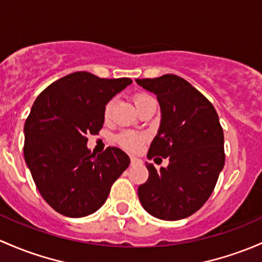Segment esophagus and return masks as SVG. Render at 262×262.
<instances>
[{
  "instance_id": "1",
  "label": "esophagus",
  "mask_w": 262,
  "mask_h": 262,
  "mask_svg": "<svg viewBox=\"0 0 262 262\" xmlns=\"http://www.w3.org/2000/svg\"><path fill=\"white\" fill-rule=\"evenodd\" d=\"M130 164H142V161L136 157H130Z\"/></svg>"
}]
</instances>
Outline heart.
<instances>
[{
    "instance_id": "1",
    "label": "heart",
    "mask_w": 262,
    "mask_h": 262,
    "mask_svg": "<svg viewBox=\"0 0 262 262\" xmlns=\"http://www.w3.org/2000/svg\"><path fill=\"white\" fill-rule=\"evenodd\" d=\"M153 96L149 94H145V93H139V94L134 95V103H136L137 108L142 106L143 104H145L147 101L152 100ZM113 106H114V101L110 100L106 103L105 108H104V117L105 119H108L112 114ZM117 142L120 147H123L124 149L129 150V152H138L142 147L143 142H144V136L137 133H132V132H123V133L118 134L117 136Z\"/></svg>"
}]
</instances>
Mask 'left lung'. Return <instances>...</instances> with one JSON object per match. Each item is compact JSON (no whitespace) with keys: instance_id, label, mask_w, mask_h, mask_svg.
Returning a JSON list of instances; mask_svg holds the SVG:
<instances>
[{"instance_id":"1","label":"left lung","mask_w":262,"mask_h":262,"mask_svg":"<svg viewBox=\"0 0 262 262\" xmlns=\"http://www.w3.org/2000/svg\"><path fill=\"white\" fill-rule=\"evenodd\" d=\"M136 81L157 95L162 112L148 159H169L168 167L161 169L145 163L149 177L138 187L139 201L157 219H186L210 198L224 168V130L219 115L211 101L180 76L166 74Z\"/></svg>"}]
</instances>
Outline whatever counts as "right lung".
I'll return each mask as SVG.
<instances>
[{
  "instance_id": "1",
  "label": "right lung",
  "mask_w": 262,
  "mask_h": 262,
  "mask_svg": "<svg viewBox=\"0 0 262 262\" xmlns=\"http://www.w3.org/2000/svg\"><path fill=\"white\" fill-rule=\"evenodd\" d=\"M130 82L78 71L35 100L25 122V161L41 196L59 213L74 219L94 213L130 163L117 147L98 156L86 147V137L103 128L106 103Z\"/></svg>"
}]
</instances>
